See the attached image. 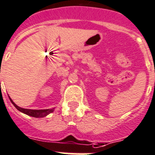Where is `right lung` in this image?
<instances>
[{
  "mask_svg": "<svg viewBox=\"0 0 155 155\" xmlns=\"http://www.w3.org/2000/svg\"><path fill=\"white\" fill-rule=\"evenodd\" d=\"M11 102L12 103L13 105L15 107L17 110H18L19 111L22 112V113L26 114L27 115L31 116V117H43L47 116L48 114L51 113V112L53 111V109H47V110H30V109H23V108H21L19 107L16 105V104H15L14 102L12 100V99L9 97Z\"/></svg>",
  "mask_w": 155,
  "mask_h": 155,
  "instance_id": "right-lung-1",
  "label": "right lung"
}]
</instances>
